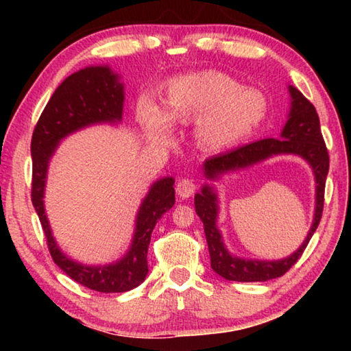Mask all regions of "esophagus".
<instances>
[{
	"label": "esophagus",
	"mask_w": 351,
	"mask_h": 351,
	"mask_svg": "<svg viewBox=\"0 0 351 351\" xmlns=\"http://www.w3.org/2000/svg\"><path fill=\"white\" fill-rule=\"evenodd\" d=\"M195 182L192 181V180H181V181H178V184H176V195L180 198H189V197H192L193 195V192H195Z\"/></svg>",
	"instance_id": "obj_1"
}]
</instances>
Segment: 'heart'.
Wrapping results in <instances>:
<instances>
[{
    "label": "heart",
    "instance_id": "heart-1",
    "mask_svg": "<svg viewBox=\"0 0 351 351\" xmlns=\"http://www.w3.org/2000/svg\"><path fill=\"white\" fill-rule=\"evenodd\" d=\"M268 102L263 94L245 88L219 71H198L170 80L161 108L142 97L138 119L150 141L167 144L170 127L192 122V138L201 152L219 153L249 138L265 121Z\"/></svg>",
    "mask_w": 351,
    "mask_h": 351
}]
</instances>
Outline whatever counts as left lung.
Listing matches in <instances>:
<instances>
[{"label":"left lung","mask_w":351,"mask_h":351,"mask_svg":"<svg viewBox=\"0 0 351 351\" xmlns=\"http://www.w3.org/2000/svg\"><path fill=\"white\" fill-rule=\"evenodd\" d=\"M288 91L291 96V106L288 121L282 130L280 138L261 139L245 147L235 148L232 152L206 159L203 164V173L207 180L217 181L226 173L252 167L254 164H258L272 156H278V154L300 156L310 164L314 181H316V206H314L313 224L300 247L287 258L252 260L237 257L228 251L223 241V235L217 226L219 212L217 190L212 184H204L201 187V192L195 195V210L204 224L212 269L226 280L266 282L271 278L282 277L304 254L313 234L316 232L320 218H322L325 181L326 175H328L330 158L322 138V132H320L319 116L314 105L297 88L289 85Z\"/></svg>","instance_id":"8db88e82"}]
</instances>
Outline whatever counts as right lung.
I'll use <instances>...</instances> for the list:
<instances>
[{"mask_svg": "<svg viewBox=\"0 0 351 351\" xmlns=\"http://www.w3.org/2000/svg\"><path fill=\"white\" fill-rule=\"evenodd\" d=\"M123 83L110 66H88L66 77L52 94L35 125L32 154V204L45 230L54 263L74 282L99 293H125L145 280L147 252L158 219L175 204V180L165 176L152 184L136 215L132 245L121 260L90 266L69 258L52 237L45 210L47 167L60 141L97 123L122 122Z\"/></svg>", "mask_w": 351, "mask_h": 351, "instance_id": "obj_1", "label": "right lung"}]
</instances>
